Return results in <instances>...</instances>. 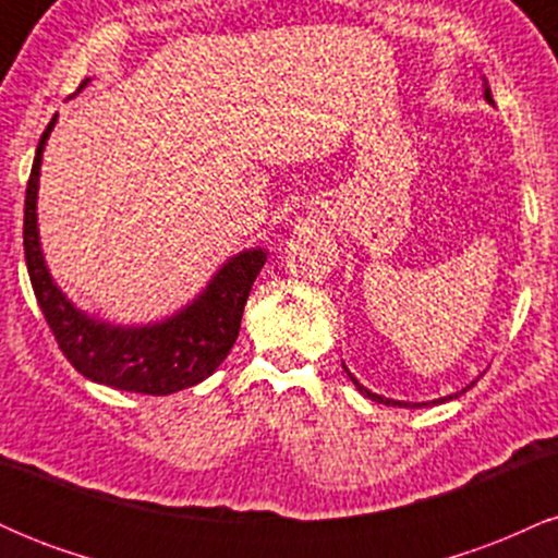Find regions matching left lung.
<instances>
[{
    "instance_id": "obj_1",
    "label": "left lung",
    "mask_w": 558,
    "mask_h": 558,
    "mask_svg": "<svg viewBox=\"0 0 558 558\" xmlns=\"http://www.w3.org/2000/svg\"><path fill=\"white\" fill-rule=\"evenodd\" d=\"M483 96H485V101H488V105H496V101H493V96H490V86H488V81L483 78ZM343 369H345V364H343ZM345 373H349V369H345ZM349 377L351 380H354V386H356V390H360L362 396H367V399H373V401H377V403H386V407H403V409H422V407H435V403H446V401H451V399H457L459 393H451V396H444V399H435V401H396V399H386V396H380V393H373V390L369 388H364L360 380H356L354 375L349 373ZM477 380H472L470 386L466 388H472L475 386ZM466 388H462V393H466Z\"/></svg>"
}]
</instances>
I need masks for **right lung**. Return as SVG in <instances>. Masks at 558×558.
I'll return each instance as SVG.
<instances>
[{"mask_svg": "<svg viewBox=\"0 0 558 558\" xmlns=\"http://www.w3.org/2000/svg\"><path fill=\"white\" fill-rule=\"evenodd\" d=\"M88 81L92 78L83 81L81 88H86ZM54 123L57 114L38 141L25 189L23 248L36 301L62 354L83 377L128 393L168 396L207 380L239 338L243 306L265 267L267 252L254 246L233 254L194 301L157 323L118 325L78 310L54 283L38 239V175Z\"/></svg>", "mask_w": 558, "mask_h": 558, "instance_id": "add662e5", "label": "right lung"}]
</instances>
